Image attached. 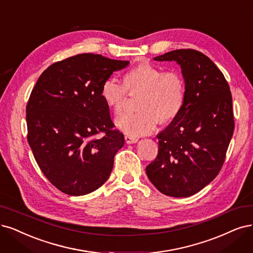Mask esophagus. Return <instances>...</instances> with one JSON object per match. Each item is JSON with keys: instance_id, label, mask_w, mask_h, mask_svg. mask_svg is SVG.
<instances>
[{"instance_id": "1", "label": "esophagus", "mask_w": 253, "mask_h": 253, "mask_svg": "<svg viewBox=\"0 0 253 253\" xmlns=\"http://www.w3.org/2000/svg\"><path fill=\"white\" fill-rule=\"evenodd\" d=\"M125 139H126V142L127 144L136 143V142L138 141V139H137V138H135V137H130V136H127V135L125 137Z\"/></svg>"}]
</instances>
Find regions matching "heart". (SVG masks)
Listing matches in <instances>:
<instances>
[{
    "label": "heart",
    "mask_w": 253,
    "mask_h": 253,
    "mask_svg": "<svg viewBox=\"0 0 253 253\" xmlns=\"http://www.w3.org/2000/svg\"><path fill=\"white\" fill-rule=\"evenodd\" d=\"M127 90L141 93L139 113H126L116 118L118 129L130 137H140L156 129L159 120L168 121L176 117L185 98V86L176 71L163 72L150 64L132 69L125 76V84L114 77L107 78L101 85V97L115 112L124 109Z\"/></svg>",
    "instance_id": "1"
}]
</instances>
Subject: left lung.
<instances>
[{
	"label": "left lung",
	"instance_id": "8db88e82",
	"mask_svg": "<svg viewBox=\"0 0 253 253\" xmlns=\"http://www.w3.org/2000/svg\"><path fill=\"white\" fill-rule=\"evenodd\" d=\"M154 59L180 66L185 98L179 114L157 135L158 156L146 175L160 193L186 198L222 169L234 129L231 92L212 60L197 50H173Z\"/></svg>",
	"mask_w": 253,
	"mask_h": 253
}]
</instances>
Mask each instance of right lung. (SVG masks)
I'll list each match as a JSON object with an SVG mask.
<instances>
[{"label": "right lung", "instance_id": "obj_1", "mask_svg": "<svg viewBox=\"0 0 253 253\" xmlns=\"http://www.w3.org/2000/svg\"><path fill=\"white\" fill-rule=\"evenodd\" d=\"M128 64L77 54L51 65L34 85L26 108L28 143L43 175L67 195L90 194L110 177L125 137L112 129L101 85Z\"/></svg>", "mask_w": 253, "mask_h": 253}]
</instances>
